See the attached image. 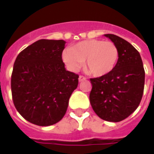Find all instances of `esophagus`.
<instances>
[{"mask_svg": "<svg viewBox=\"0 0 154 154\" xmlns=\"http://www.w3.org/2000/svg\"><path fill=\"white\" fill-rule=\"evenodd\" d=\"M86 80V77H84V76H79V82H84V81H85Z\"/></svg>", "mask_w": 154, "mask_h": 154, "instance_id": "1", "label": "esophagus"}]
</instances>
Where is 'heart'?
Returning <instances> with one entry per match:
<instances>
[{"mask_svg": "<svg viewBox=\"0 0 154 154\" xmlns=\"http://www.w3.org/2000/svg\"><path fill=\"white\" fill-rule=\"evenodd\" d=\"M65 65L71 71H77L85 60V69L94 77H102L114 69L119 51L114 43L91 39L78 42L62 53Z\"/></svg>", "mask_w": 154, "mask_h": 154, "instance_id": "obj_1", "label": "heart"}]
</instances>
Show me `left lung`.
<instances>
[{
  "instance_id": "1",
  "label": "left lung",
  "mask_w": 154,
  "mask_h": 154,
  "mask_svg": "<svg viewBox=\"0 0 154 154\" xmlns=\"http://www.w3.org/2000/svg\"><path fill=\"white\" fill-rule=\"evenodd\" d=\"M119 51V59L109 73L90 78L89 101L100 118L118 122L136 110L141 102L145 85V70L139 52L130 43L113 34H105Z\"/></svg>"
}]
</instances>
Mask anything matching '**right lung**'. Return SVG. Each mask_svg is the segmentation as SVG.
<instances>
[{"mask_svg": "<svg viewBox=\"0 0 154 154\" xmlns=\"http://www.w3.org/2000/svg\"><path fill=\"white\" fill-rule=\"evenodd\" d=\"M63 40L42 39L20 52L11 77L13 104L28 122L49 126L60 122L79 76L65 69Z\"/></svg>", "mask_w": 154, "mask_h": 154, "instance_id": "1", "label": "right lung"}]
</instances>
